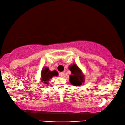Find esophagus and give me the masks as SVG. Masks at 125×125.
Instances as JSON below:
<instances>
[{
    "mask_svg": "<svg viewBox=\"0 0 125 125\" xmlns=\"http://www.w3.org/2000/svg\"><path fill=\"white\" fill-rule=\"evenodd\" d=\"M64 76V72L59 73V76H61V77H63Z\"/></svg>",
    "mask_w": 125,
    "mask_h": 125,
    "instance_id": "obj_1",
    "label": "esophagus"
}]
</instances>
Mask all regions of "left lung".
Returning <instances> with one entry per match:
<instances>
[{
  "instance_id": "8db88e82",
  "label": "left lung",
  "mask_w": 125,
  "mask_h": 125,
  "mask_svg": "<svg viewBox=\"0 0 125 125\" xmlns=\"http://www.w3.org/2000/svg\"><path fill=\"white\" fill-rule=\"evenodd\" d=\"M68 68L72 73V74L70 76V82L71 84L76 86L82 85V83L84 82L85 81L84 75L82 70L74 63L69 66Z\"/></svg>"
}]
</instances>
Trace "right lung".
<instances>
[{
  "mask_svg": "<svg viewBox=\"0 0 125 125\" xmlns=\"http://www.w3.org/2000/svg\"><path fill=\"white\" fill-rule=\"evenodd\" d=\"M41 82L44 84H48L49 81L54 76H57L58 73L56 71H51L48 67H43L41 73Z\"/></svg>",
  "mask_w": 125,
  "mask_h": 125,
  "instance_id": "obj_1",
  "label": "right lung"
}]
</instances>
